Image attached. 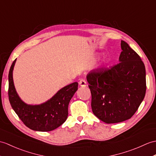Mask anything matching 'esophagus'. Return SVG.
Masks as SVG:
<instances>
[{"label":"esophagus","mask_w":156,"mask_h":156,"mask_svg":"<svg viewBox=\"0 0 156 156\" xmlns=\"http://www.w3.org/2000/svg\"><path fill=\"white\" fill-rule=\"evenodd\" d=\"M79 85L82 86V87H86V82L85 80L81 79L79 82Z\"/></svg>","instance_id":"obj_1"}]
</instances>
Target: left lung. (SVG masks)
Instances as JSON below:
<instances>
[{
  "instance_id": "1",
  "label": "left lung",
  "mask_w": 156,
  "mask_h": 156,
  "mask_svg": "<svg viewBox=\"0 0 156 156\" xmlns=\"http://www.w3.org/2000/svg\"><path fill=\"white\" fill-rule=\"evenodd\" d=\"M119 63L86 76L94 114L106 124L124 122L138 109L146 91V68L140 56L121 41Z\"/></svg>"
}]
</instances>
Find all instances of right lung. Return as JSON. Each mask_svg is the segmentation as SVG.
<instances>
[{"mask_svg":"<svg viewBox=\"0 0 156 156\" xmlns=\"http://www.w3.org/2000/svg\"><path fill=\"white\" fill-rule=\"evenodd\" d=\"M14 60L9 73V99L10 105L24 125L34 131L49 132L58 128L66 120L68 104L78 90V82L64 87L46 102L39 105L24 103L14 85L12 72Z\"/></svg>","mask_w":156,"mask_h":156,"instance_id":"1","label":"right lung"}]
</instances>
